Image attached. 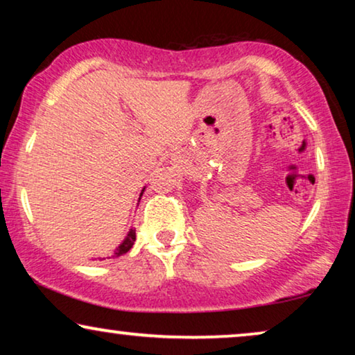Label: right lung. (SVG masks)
I'll list each match as a JSON object with an SVG mask.
<instances>
[{
  "mask_svg": "<svg viewBox=\"0 0 355 355\" xmlns=\"http://www.w3.org/2000/svg\"><path fill=\"white\" fill-rule=\"evenodd\" d=\"M144 191H145V187H144ZM144 191H142V193H144ZM142 193H140V197H142ZM134 241H135V230H130L128 237H125V239L121 242L119 247L116 249V252L113 254V257H119V255L125 254V252H129L130 247L134 245Z\"/></svg>",
  "mask_w": 355,
  "mask_h": 355,
  "instance_id": "right-lung-1",
  "label": "right lung"
}]
</instances>
